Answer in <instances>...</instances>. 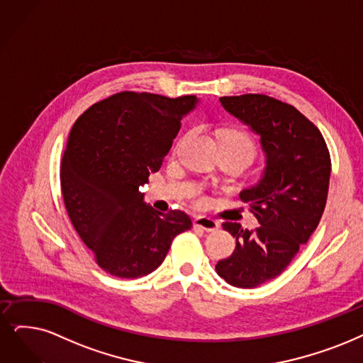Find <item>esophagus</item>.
Masks as SVG:
<instances>
[{"label":"esophagus","instance_id":"1","mask_svg":"<svg viewBox=\"0 0 363 363\" xmlns=\"http://www.w3.org/2000/svg\"><path fill=\"white\" fill-rule=\"evenodd\" d=\"M194 225L196 228H201L202 230L206 232H214L219 229V222H216L213 219H210V217H196V219L194 220Z\"/></svg>","mask_w":363,"mask_h":363}]
</instances>
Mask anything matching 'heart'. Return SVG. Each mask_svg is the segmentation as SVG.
<instances>
[{
    "mask_svg": "<svg viewBox=\"0 0 363 363\" xmlns=\"http://www.w3.org/2000/svg\"><path fill=\"white\" fill-rule=\"evenodd\" d=\"M222 140H223V146H228V147H232V149L241 152L242 155L249 157L250 162L253 161L256 153H257V147H256L255 140L244 131L225 133ZM198 202H204V198H199Z\"/></svg>",
    "mask_w": 363,
    "mask_h": 363,
    "instance_id": "1",
    "label": "heart"
}]
</instances>
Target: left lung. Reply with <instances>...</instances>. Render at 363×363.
<instances>
[{"mask_svg": "<svg viewBox=\"0 0 363 363\" xmlns=\"http://www.w3.org/2000/svg\"><path fill=\"white\" fill-rule=\"evenodd\" d=\"M220 103L260 135L267 153L262 179L240 194L260 226L225 222L235 250L216 265L230 286L253 289L280 275L318 226L330 155L318 128L291 104L262 94L222 96Z\"/></svg>", "mask_w": 363, "mask_h": 363, "instance_id": "left-lung-1", "label": "left lung"}]
</instances>
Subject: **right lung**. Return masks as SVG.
Returning <instances> with one entry per match:
<instances>
[{
	"label": "right lung",
	"mask_w": 363,
	"mask_h": 363,
	"mask_svg": "<svg viewBox=\"0 0 363 363\" xmlns=\"http://www.w3.org/2000/svg\"><path fill=\"white\" fill-rule=\"evenodd\" d=\"M195 95L125 91L91 106L72 125L61 164L69 220L95 262L119 279L153 272L172 240L192 228L182 210L143 202L140 186L159 171Z\"/></svg>",
	"instance_id": "add662e5"
}]
</instances>
